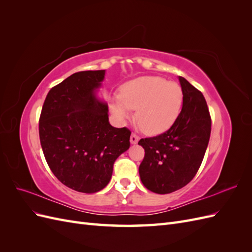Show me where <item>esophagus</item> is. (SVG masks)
<instances>
[{
    "label": "esophagus",
    "mask_w": 252,
    "mask_h": 252,
    "mask_svg": "<svg viewBox=\"0 0 252 252\" xmlns=\"http://www.w3.org/2000/svg\"><path fill=\"white\" fill-rule=\"evenodd\" d=\"M139 140H140V138L136 134H134V133H132L131 135H130V143L131 144H136L139 142Z\"/></svg>",
    "instance_id": "34e87169"
}]
</instances>
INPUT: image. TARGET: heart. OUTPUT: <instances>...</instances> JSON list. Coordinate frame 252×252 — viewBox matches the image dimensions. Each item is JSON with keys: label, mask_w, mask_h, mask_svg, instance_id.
<instances>
[{"label": "heart", "mask_w": 252, "mask_h": 252, "mask_svg": "<svg viewBox=\"0 0 252 252\" xmlns=\"http://www.w3.org/2000/svg\"><path fill=\"white\" fill-rule=\"evenodd\" d=\"M183 105V90L178 83L147 75L129 81L121 94L111 98L113 116L123 122L136 110V121L150 135L161 134L175 123Z\"/></svg>", "instance_id": "1"}]
</instances>
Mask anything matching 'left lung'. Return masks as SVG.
I'll list each match as a JSON object with an SVG mask.
<instances>
[{
	"instance_id": "8db88e82",
	"label": "left lung",
	"mask_w": 252,
	"mask_h": 252,
	"mask_svg": "<svg viewBox=\"0 0 252 252\" xmlns=\"http://www.w3.org/2000/svg\"><path fill=\"white\" fill-rule=\"evenodd\" d=\"M179 81L183 107L175 123L166 132L139 142L145 150L141 181L158 194L171 193L194 178L210 138L211 119L204 95L186 79Z\"/></svg>"
}]
</instances>
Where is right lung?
Here are the masks:
<instances>
[{"instance_id": "1", "label": "right lung", "mask_w": 252, "mask_h": 252, "mask_svg": "<svg viewBox=\"0 0 252 252\" xmlns=\"http://www.w3.org/2000/svg\"><path fill=\"white\" fill-rule=\"evenodd\" d=\"M104 79L105 70L71 74L50 89L40 118L49 168L65 186L84 193L107 186L114 162L130 146L131 132L110 125L108 104L97 96Z\"/></svg>"}]
</instances>
